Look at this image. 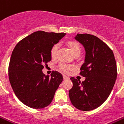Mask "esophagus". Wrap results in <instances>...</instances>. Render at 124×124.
<instances>
[{
	"label": "esophagus",
	"instance_id": "esophagus-1",
	"mask_svg": "<svg viewBox=\"0 0 124 124\" xmlns=\"http://www.w3.org/2000/svg\"><path fill=\"white\" fill-rule=\"evenodd\" d=\"M63 78H64V80L69 79V77H67L66 75H63Z\"/></svg>",
	"mask_w": 124,
	"mask_h": 124
}]
</instances>
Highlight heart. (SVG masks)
<instances>
[{"mask_svg": "<svg viewBox=\"0 0 124 124\" xmlns=\"http://www.w3.org/2000/svg\"><path fill=\"white\" fill-rule=\"evenodd\" d=\"M68 45L70 47V49L71 52L73 53V55L79 54H81V45H80V44L78 42L70 41L68 43ZM58 44L54 45L51 47V50H50V54H51V56L53 58H56V56L58 55ZM58 69L60 71H62V73H69L71 70H73L74 69V66L72 65V64H67V63H60L58 65Z\"/></svg>", "mask_w": 124, "mask_h": 124, "instance_id": "b5f03b06", "label": "heart"}]
</instances>
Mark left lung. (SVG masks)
Masks as SVG:
<instances>
[{"mask_svg":"<svg viewBox=\"0 0 124 124\" xmlns=\"http://www.w3.org/2000/svg\"><path fill=\"white\" fill-rule=\"evenodd\" d=\"M75 39L85 50V62L80 69L85 79L81 82L70 78L73 85L69 98L77 109L91 111L103 104L111 94L117 75L116 62L113 51L97 37L77 34Z\"/></svg>","mask_w":124,"mask_h":124,"instance_id":"1","label":"left lung"}]
</instances>
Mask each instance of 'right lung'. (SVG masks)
I'll use <instances>...</instances> for the list:
<instances>
[{
	"instance_id": "obj_1",
	"label": "right lung",
	"mask_w": 124,
	"mask_h": 124,
	"mask_svg": "<svg viewBox=\"0 0 124 124\" xmlns=\"http://www.w3.org/2000/svg\"><path fill=\"white\" fill-rule=\"evenodd\" d=\"M65 34L37 31L21 40L13 51L9 81L17 98L30 108H43L50 104L63 81L58 71L49 77L42 70L51 60V47Z\"/></svg>"
}]
</instances>
